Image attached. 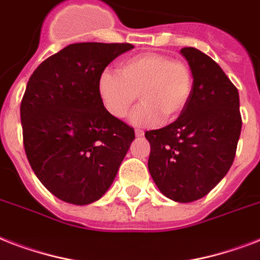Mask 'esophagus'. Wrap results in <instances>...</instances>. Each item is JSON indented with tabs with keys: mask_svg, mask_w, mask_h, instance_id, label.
I'll use <instances>...</instances> for the list:
<instances>
[{
	"mask_svg": "<svg viewBox=\"0 0 260 260\" xmlns=\"http://www.w3.org/2000/svg\"><path fill=\"white\" fill-rule=\"evenodd\" d=\"M135 135H136L138 138H142V136H144V131L136 129V131H135Z\"/></svg>",
	"mask_w": 260,
	"mask_h": 260,
	"instance_id": "1",
	"label": "esophagus"
}]
</instances>
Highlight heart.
Masks as SVG:
<instances>
[{"label":"heart","instance_id":"1","mask_svg":"<svg viewBox=\"0 0 260 260\" xmlns=\"http://www.w3.org/2000/svg\"><path fill=\"white\" fill-rule=\"evenodd\" d=\"M193 75L186 63L170 56L147 52L124 59L118 73L102 71L98 95L106 112L124 118L139 98L142 105L131 116L135 125H155L160 120H177L189 104Z\"/></svg>","mask_w":260,"mask_h":260}]
</instances>
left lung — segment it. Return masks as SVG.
<instances>
[{
	"label": "left lung",
	"instance_id": "1",
	"mask_svg": "<svg viewBox=\"0 0 260 260\" xmlns=\"http://www.w3.org/2000/svg\"><path fill=\"white\" fill-rule=\"evenodd\" d=\"M193 75L189 104L174 122L147 131L148 170L158 189L177 202L209 193L232 166L242 116L239 91L213 59L193 47L182 48Z\"/></svg>",
	"mask_w": 260,
	"mask_h": 260
}]
</instances>
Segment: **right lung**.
Returning <instances> with one entry per match:
<instances>
[{
    "instance_id": "right-lung-1",
    "label": "right lung",
    "mask_w": 260,
    "mask_h": 260,
    "mask_svg": "<svg viewBox=\"0 0 260 260\" xmlns=\"http://www.w3.org/2000/svg\"><path fill=\"white\" fill-rule=\"evenodd\" d=\"M129 43H75L30 75L20 106L26 158L55 197L97 201L113 183L135 139L132 126L106 112L98 78Z\"/></svg>"
}]
</instances>
